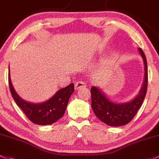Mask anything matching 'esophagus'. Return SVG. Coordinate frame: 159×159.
<instances>
[{
    "label": "esophagus",
    "instance_id": "1",
    "mask_svg": "<svg viewBox=\"0 0 159 159\" xmlns=\"http://www.w3.org/2000/svg\"><path fill=\"white\" fill-rule=\"evenodd\" d=\"M85 87H86V84H85V83L83 81H77L75 84V88L76 90L81 89V88H84Z\"/></svg>",
    "mask_w": 159,
    "mask_h": 159
}]
</instances>
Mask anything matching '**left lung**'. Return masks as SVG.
Wrapping results in <instances>:
<instances>
[{"label": "left lung", "mask_w": 159, "mask_h": 159, "mask_svg": "<svg viewBox=\"0 0 159 159\" xmlns=\"http://www.w3.org/2000/svg\"><path fill=\"white\" fill-rule=\"evenodd\" d=\"M139 51L144 61L145 78L139 93L134 99L123 103H113L98 88L93 86L91 88V107L93 113L98 119L108 126H120L127 124L136 116L144 101L148 86V68L144 52L140 48Z\"/></svg>", "instance_id": "1"}]
</instances>
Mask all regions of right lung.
<instances>
[{"label": "right lung", "instance_id": "right-lung-1", "mask_svg": "<svg viewBox=\"0 0 159 159\" xmlns=\"http://www.w3.org/2000/svg\"><path fill=\"white\" fill-rule=\"evenodd\" d=\"M10 71V69H9ZM10 91L17 106L31 122L37 125H49L62 117L66 112L68 101L75 91L74 84L71 83L58 91L48 101L39 103H33L22 99L16 93L8 75Z\"/></svg>", "mask_w": 159, "mask_h": 159}]
</instances>
